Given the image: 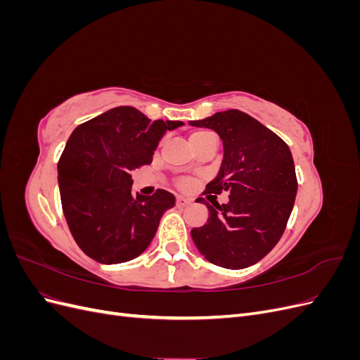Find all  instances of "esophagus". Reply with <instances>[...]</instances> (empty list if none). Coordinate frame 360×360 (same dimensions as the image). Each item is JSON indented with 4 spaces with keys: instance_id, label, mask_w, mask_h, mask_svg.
Segmentation results:
<instances>
[{
    "instance_id": "34e87169",
    "label": "esophagus",
    "mask_w": 360,
    "mask_h": 360,
    "mask_svg": "<svg viewBox=\"0 0 360 360\" xmlns=\"http://www.w3.org/2000/svg\"><path fill=\"white\" fill-rule=\"evenodd\" d=\"M191 202H192V200H191V198H186V197H177V200H176L177 207H186V205H189Z\"/></svg>"
}]
</instances>
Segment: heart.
I'll return each instance as SVG.
<instances>
[{"mask_svg":"<svg viewBox=\"0 0 360 360\" xmlns=\"http://www.w3.org/2000/svg\"><path fill=\"white\" fill-rule=\"evenodd\" d=\"M209 138H216V135L213 132H210V130H195V132L191 134L189 141H191V146H192V144L201 143V141L209 139Z\"/></svg>","mask_w":360,"mask_h":360,"instance_id":"b5f03b06","label":"heart"}]
</instances>
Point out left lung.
<instances>
[{
	"label": "left lung",
	"instance_id": "left-lung-1",
	"mask_svg": "<svg viewBox=\"0 0 360 360\" xmlns=\"http://www.w3.org/2000/svg\"><path fill=\"white\" fill-rule=\"evenodd\" d=\"M189 124L214 130L224 146L219 172L204 193H230L226 204L205 202L209 219L193 228L192 240L212 264L252 266L275 248L291 214L297 193L291 151L270 129L237 110Z\"/></svg>",
	"mask_w": 360,
	"mask_h": 360
}]
</instances>
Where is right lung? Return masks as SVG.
<instances>
[{
  "mask_svg": "<svg viewBox=\"0 0 360 360\" xmlns=\"http://www.w3.org/2000/svg\"><path fill=\"white\" fill-rule=\"evenodd\" d=\"M184 123L151 122L117 106L76 127L58 162V186L69 230L84 254L101 264L139 257L153 240L174 195L132 193V171L151 163L167 130Z\"/></svg>",
  "mask_w": 360,
  "mask_h": 360,
  "instance_id": "obj_1",
  "label": "right lung"
}]
</instances>
